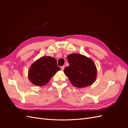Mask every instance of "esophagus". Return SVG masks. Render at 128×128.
Segmentation results:
<instances>
[{
    "label": "esophagus",
    "mask_w": 128,
    "mask_h": 128,
    "mask_svg": "<svg viewBox=\"0 0 128 128\" xmlns=\"http://www.w3.org/2000/svg\"><path fill=\"white\" fill-rule=\"evenodd\" d=\"M60 68H61L62 70H64V66H61Z\"/></svg>",
    "instance_id": "obj_1"
}]
</instances>
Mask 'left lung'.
I'll return each instance as SVG.
<instances>
[{"label": "left lung", "instance_id": "obj_1", "mask_svg": "<svg viewBox=\"0 0 128 128\" xmlns=\"http://www.w3.org/2000/svg\"><path fill=\"white\" fill-rule=\"evenodd\" d=\"M67 60L69 66L64 68V72L73 86L83 88L95 82L97 70L90 58L80 54L72 53L67 56Z\"/></svg>", "mask_w": 128, "mask_h": 128}]
</instances>
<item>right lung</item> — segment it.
<instances>
[{"instance_id":"right-lung-1","label":"right lung","mask_w":128,"mask_h":128,"mask_svg":"<svg viewBox=\"0 0 128 128\" xmlns=\"http://www.w3.org/2000/svg\"><path fill=\"white\" fill-rule=\"evenodd\" d=\"M60 68L51 56H42L32 64L28 71V78L33 84L42 86L47 84Z\"/></svg>"}]
</instances>
